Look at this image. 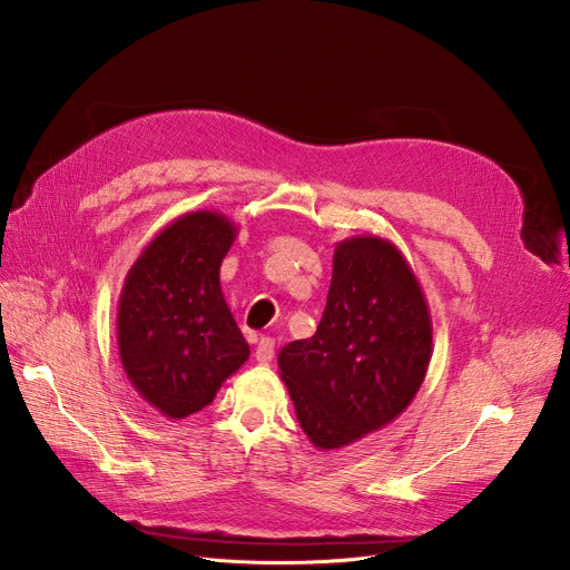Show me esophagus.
<instances>
[{"mask_svg": "<svg viewBox=\"0 0 570 570\" xmlns=\"http://www.w3.org/2000/svg\"><path fill=\"white\" fill-rule=\"evenodd\" d=\"M273 357H275V340L261 337V340H258V346H256V361L263 363V365H267L269 361H273Z\"/></svg>", "mask_w": 570, "mask_h": 570, "instance_id": "obj_1", "label": "esophagus"}]
</instances>
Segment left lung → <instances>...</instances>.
Returning a JSON list of instances; mask_svg holds the SVG:
<instances>
[{"label": "left lung", "instance_id": "1", "mask_svg": "<svg viewBox=\"0 0 570 570\" xmlns=\"http://www.w3.org/2000/svg\"><path fill=\"white\" fill-rule=\"evenodd\" d=\"M430 357L432 318L411 265L391 239L355 235L335 247L316 333L286 344L277 363L297 423L321 451H337L395 421Z\"/></svg>", "mask_w": 570, "mask_h": 570}]
</instances>
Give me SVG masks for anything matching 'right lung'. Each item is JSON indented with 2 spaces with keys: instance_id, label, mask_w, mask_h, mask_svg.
Returning a JSON list of instances; mask_svg holds the SVG:
<instances>
[{
  "instance_id": "obj_1",
  "label": "right lung",
  "mask_w": 570,
  "mask_h": 570,
  "mask_svg": "<svg viewBox=\"0 0 570 570\" xmlns=\"http://www.w3.org/2000/svg\"><path fill=\"white\" fill-rule=\"evenodd\" d=\"M235 235L222 213L177 217L140 252L119 293L122 367L136 393L170 421L213 402L249 357L219 284Z\"/></svg>"
}]
</instances>
